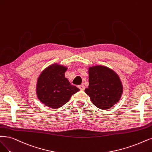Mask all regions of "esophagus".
<instances>
[{
  "label": "esophagus",
  "mask_w": 152,
  "mask_h": 152,
  "mask_svg": "<svg viewBox=\"0 0 152 152\" xmlns=\"http://www.w3.org/2000/svg\"><path fill=\"white\" fill-rule=\"evenodd\" d=\"M78 88H80V90H81V91H83V90H85V86L84 85H80V86H78Z\"/></svg>",
  "instance_id": "1"
}]
</instances>
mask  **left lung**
Listing matches in <instances>:
<instances>
[{
    "mask_svg": "<svg viewBox=\"0 0 152 152\" xmlns=\"http://www.w3.org/2000/svg\"><path fill=\"white\" fill-rule=\"evenodd\" d=\"M89 86L85 89L91 102L101 110L111 108L119 102L123 87L119 76L109 67H89Z\"/></svg>",
    "mask_w": 152,
    "mask_h": 152,
    "instance_id": "8db88e82",
    "label": "left lung"
}]
</instances>
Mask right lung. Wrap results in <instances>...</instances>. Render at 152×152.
I'll return each mask as SVG.
<instances>
[{
	"label": "right lung",
	"instance_id": "obj_1",
	"mask_svg": "<svg viewBox=\"0 0 152 152\" xmlns=\"http://www.w3.org/2000/svg\"><path fill=\"white\" fill-rule=\"evenodd\" d=\"M67 67L58 63L50 64L39 75L36 84L37 97L53 109L62 107L80 89L71 85L65 77Z\"/></svg>",
	"mask_w": 152,
	"mask_h": 152
}]
</instances>
